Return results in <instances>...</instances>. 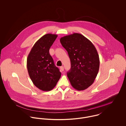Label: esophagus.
Wrapping results in <instances>:
<instances>
[{
  "instance_id": "obj_1",
  "label": "esophagus",
  "mask_w": 126,
  "mask_h": 126,
  "mask_svg": "<svg viewBox=\"0 0 126 126\" xmlns=\"http://www.w3.org/2000/svg\"><path fill=\"white\" fill-rule=\"evenodd\" d=\"M60 69H61V70L62 71H63V70H64V67L63 66H61L60 67Z\"/></svg>"
}]
</instances>
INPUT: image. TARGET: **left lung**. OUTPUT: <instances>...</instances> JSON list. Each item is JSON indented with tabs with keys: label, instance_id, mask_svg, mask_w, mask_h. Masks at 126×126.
<instances>
[{
	"label": "left lung",
	"instance_id": "8db88e82",
	"mask_svg": "<svg viewBox=\"0 0 126 126\" xmlns=\"http://www.w3.org/2000/svg\"><path fill=\"white\" fill-rule=\"evenodd\" d=\"M71 62L67 73L72 87L78 91L88 88L94 82L99 68V58L92 43L81 34L74 33L61 38Z\"/></svg>",
	"mask_w": 126,
	"mask_h": 126
}]
</instances>
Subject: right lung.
Returning <instances> with one entry per match:
<instances>
[{
    "label": "right lung",
    "mask_w": 126,
    "mask_h": 126,
    "mask_svg": "<svg viewBox=\"0 0 126 126\" xmlns=\"http://www.w3.org/2000/svg\"><path fill=\"white\" fill-rule=\"evenodd\" d=\"M57 36L52 34L42 36L35 43L27 58L30 77L36 87L44 91L53 89L61 76L49 52Z\"/></svg>",
    "instance_id": "1"
}]
</instances>
